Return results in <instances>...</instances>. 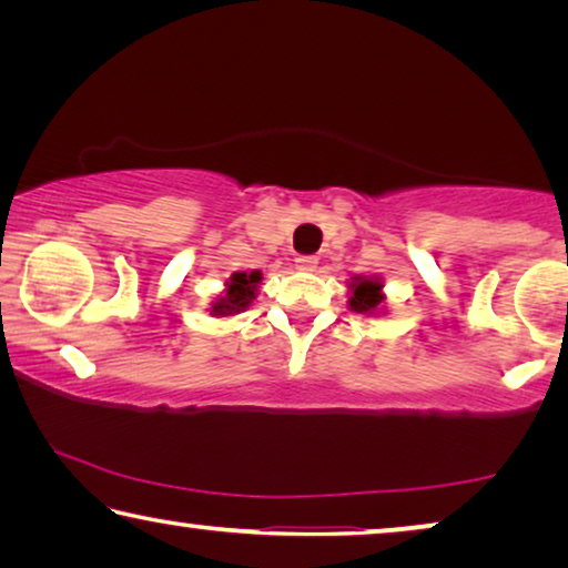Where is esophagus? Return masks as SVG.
<instances>
[{
	"label": "esophagus",
	"mask_w": 568,
	"mask_h": 568,
	"mask_svg": "<svg viewBox=\"0 0 568 568\" xmlns=\"http://www.w3.org/2000/svg\"><path fill=\"white\" fill-rule=\"evenodd\" d=\"M295 267H297V271L311 273V271H315V267H318V257H315V255H297Z\"/></svg>",
	"instance_id": "1"
}]
</instances>
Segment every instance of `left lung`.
<instances>
[{"label": "left lung", "mask_w": 568, "mask_h": 568, "mask_svg": "<svg viewBox=\"0 0 568 568\" xmlns=\"http://www.w3.org/2000/svg\"><path fill=\"white\" fill-rule=\"evenodd\" d=\"M348 307L358 315L386 313V293L378 275H353L348 283Z\"/></svg>", "instance_id": "1"}]
</instances>
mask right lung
I'll use <instances>...</instances> for the list:
<instances>
[{
    "mask_svg": "<svg viewBox=\"0 0 568 568\" xmlns=\"http://www.w3.org/2000/svg\"><path fill=\"white\" fill-rule=\"evenodd\" d=\"M263 273L250 271V273H233L225 281V291L215 297V303L210 305V315L215 318H230V315H237L247 311L253 301L257 297V287H261Z\"/></svg>",
    "mask_w": 568,
    "mask_h": 568,
    "instance_id": "obj_1",
    "label": "right lung"
}]
</instances>
